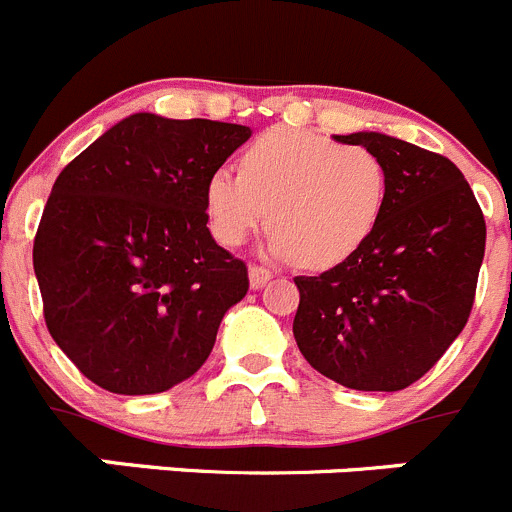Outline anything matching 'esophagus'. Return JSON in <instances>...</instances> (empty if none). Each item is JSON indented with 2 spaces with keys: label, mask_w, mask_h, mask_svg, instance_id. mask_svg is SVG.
<instances>
[{
  "label": "esophagus",
  "mask_w": 512,
  "mask_h": 512,
  "mask_svg": "<svg viewBox=\"0 0 512 512\" xmlns=\"http://www.w3.org/2000/svg\"><path fill=\"white\" fill-rule=\"evenodd\" d=\"M270 278H272V272L270 270H265V267H250V288L252 290H260V288H265L267 283H270Z\"/></svg>",
  "instance_id": "obj_1"
}]
</instances>
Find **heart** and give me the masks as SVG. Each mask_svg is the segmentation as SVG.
<instances>
[{
	"label": "heart",
	"instance_id": "heart-1",
	"mask_svg": "<svg viewBox=\"0 0 512 512\" xmlns=\"http://www.w3.org/2000/svg\"><path fill=\"white\" fill-rule=\"evenodd\" d=\"M214 237L240 247L267 222L272 257L331 270L356 255L381 222L386 169L364 146H341L303 128H270L242 156V171L219 166L204 184Z\"/></svg>",
	"mask_w": 512,
	"mask_h": 512
}]
</instances>
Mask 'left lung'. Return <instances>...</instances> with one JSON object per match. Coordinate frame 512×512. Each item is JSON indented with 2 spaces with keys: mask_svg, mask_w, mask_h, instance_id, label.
<instances>
[{
  "mask_svg": "<svg viewBox=\"0 0 512 512\" xmlns=\"http://www.w3.org/2000/svg\"><path fill=\"white\" fill-rule=\"evenodd\" d=\"M333 138L379 156L386 207L356 255L318 278H295L293 336L305 361L336 384L407 389L470 318L485 219L450 159L376 131Z\"/></svg>",
  "mask_w": 512,
  "mask_h": 512,
  "instance_id": "8db88e82",
  "label": "left lung"
}]
</instances>
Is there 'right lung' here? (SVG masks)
I'll list each match as a JSON object with an SVG mask.
<instances>
[{
	"label": "right lung",
	"instance_id": "add662e5",
	"mask_svg": "<svg viewBox=\"0 0 512 512\" xmlns=\"http://www.w3.org/2000/svg\"><path fill=\"white\" fill-rule=\"evenodd\" d=\"M250 136L133 113L60 171L32 262L47 331L93 384L159 394L209 358L250 280L209 232L204 184Z\"/></svg>",
	"mask_w": 512,
	"mask_h": 512
}]
</instances>
